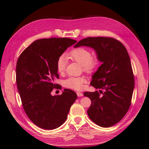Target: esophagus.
I'll use <instances>...</instances> for the list:
<instances>
[{"instance_id": "obj_1", "label": "esophagus", "mask_w": 149, "mask_h": 149, "mask_svg": "<svg viewBox=\"0 0 149 149\" xmlns=\"http://www.w3.org/2000/svg\"><path fill=\"white\" fill-rule=\"evenodd\" d=\"M76 94H77V96L78 97H81L83 96V94L82 93H80V92H77L76 93Z\"/></svg>"}]
</instances>
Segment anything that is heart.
Returning <instances> with one entry per match:
<instances>
[{
  "label": "heart",
  "mask_w": 149,
  "mask_h": 149,
  "mask_svg": "<svg viewBox=\"0 0 149 149\" xmlns=\"http://www.w3.org/2000/svg\"><path fill=\"white\" fill-rule=\"evenodd\" d=\"M68 56L71 60L81 65L83 70L91 73L97 67L99 59L97 56H91V53L88 49L79 47L74 48L68 54ZM66 61L64 56H60L56 62V68L59 73H63L65 70ZM87 82V79L84 76L79 77H70L65 81V86L67 88L76 90H81L83 88L84 84Z\"/></svg>",
  "instance_id": "1"
}]
</instances>
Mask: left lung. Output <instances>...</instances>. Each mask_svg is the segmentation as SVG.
<instances>
[{"mask_svg": "<svg viewBox=\"0 0 149 149\" xmlns=\"http://www.w3.org/2000/svg\"><path fill=\"white\" fill-rule=\"evenodd\" d=\"M80 47L94 49L102 63L90 84L104 92L102 96L97 91L84 93L91 101L88 116L101 127H111L124 118L131 102L134 78L128 52L123 43L109 37L84 38L74 47Z\"/></svg>", "mask_w": 149, "mask_h": 149, "instance_id": "left-lung-1", "label": "left lung"}]
</instances>
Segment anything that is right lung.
I'll return each instance as SVG.
<instances>
[{"instance_id": "add662e5", "label": "right lung", "mask_w": 149, "mask_h": 149, "mask_svg": "<svg viewBox=\"0 0 149 149\" xmlns=\"http://www.w3.org/2000/svg\"><path fill=\"white\" fill-rule=\"evenodd\" d=\"M76 42L67 38L39 39L26 48L17 60L16 81L22 106L29 119L40 128L59 127L77 99V94L69 89H64L61 95L51 94L58 85L55 84L59 78L58 58Z\"/></svg>"}]
</instances>
